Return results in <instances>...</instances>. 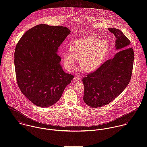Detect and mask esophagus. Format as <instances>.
<instances>
[{
    "instance_id": "obj_1",
    "label": "esophagus",
    "mask_w": 147,
    "mask_h": 147,
    "mask_svg": "<svg viewBox=\"0 0 147 147\" xmlns=\"http://www.w3.org/2000/svg\"><path fill=\"white\" fill-rule=\"evenodd\" d=\"M74 80H75V81H80V78L78 75H76V76H75V77H74Z\"/></svg>"
}]
</instances>
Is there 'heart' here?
<instances>
[{
	"label": "heart",
	"instance_id": "1",
	"mask_svg": "<svg viewBox=\"0 0 147 147\" xmlns=\"http://www.w3.org/2000/svg\"><path fill=\"white\" fill-rule=\"evenodd\" d=\"M70 50L71 52H65L63 54L66 65L68 67H74L79 61L84 70L90 71L103 60L108 50V44L105 40L88 36L75 41Z\"/></svg>",
	"mask_w": 147,
	"mask_h": 147
}]
</instances>
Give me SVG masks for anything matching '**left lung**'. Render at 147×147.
I'll return each mask as SVG.
<instances>
[{
  "label": "left lung",
  "mask_w": 147,
  "mask_h": 147,
  "mask_svg": "<svg viewBox=\"0 0 147 147\" xmlns=\"http://www.w3.org/2000/svg\"><path fill=\"white\" fill-rule=\"evenodd\" d=\"M119 50L113 59H108L82 79L84 101L93 108L106 105L119 96L128 85L132 75L134 52L130 41L119 29L109 28Z\"/></svg>",
  "instance_id": "obj_1"
}]
</instances>
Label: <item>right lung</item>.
Segmentation results:
<instances>
[{"label":"right lung","mask_w":147,"mask_h":147,"mask_svg":"<svg viewBox=\"0 0 147 147\" xmlns=\"http://www.w3.org/2000/svg\"><path fill=\"white\" fill-rule=\"evenodd\" d=\"M70 32L66 27L38 25L27 31L16 47L14 60L18 86L36 106L53 105L74 78L63 71L61 58L57 53Z\"/></svg>","instance_id":"right-lung-1"}]
</instances>
